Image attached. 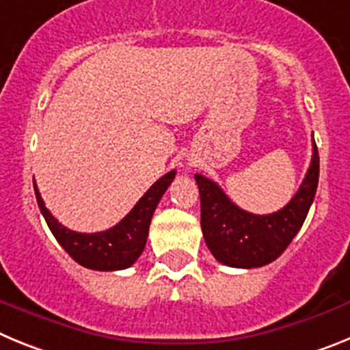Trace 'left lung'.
<instances>
[{
  "label": "left lung",
  "mask_w": 350,
  "mask_h": 350,
  "mask_svg": "<svg viewBox=\"0 0 350 350\" xmlns=\"http://www.w3.org/2000/svg\"><path fill=\"white\" fill-rule=\"evenodd\" d=\"M308 172L284 208L256 215L234 205L224 191L200 173L194 175L202 202L203 238L213 258L233 268H259L275 261L303 226L319 182V152L312 145Z\"/></svg>",
  "instance_id": "left-lung-1"
}]
</instances>
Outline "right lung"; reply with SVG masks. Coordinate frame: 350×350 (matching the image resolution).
I'll use <instances>...</instances> for the list:
<instances>
[{
	"instance_id": "right-lung-1",
	"label": "right lung",
	"mask_w": 350,
	"mask_h": 350,
	"mask_svg": "<svg viewBox=\"0 0 350 350\" xmlns=\"http://www.w3.org/2000/svg\"><path fill=\"white\" fill-rule=\"evenodd\" d=\"M175 170L168 172L159 178L150 189L140 198V202L133 206L131 212L126 215L119 224L100 233H79L68 230L57 219L49 212L38 193L35 184L36 202L40 212L49 224V230L79 265L98 271H116L129 268L140 258L145 249L148 237V226L154 215L157 203L163 198L168 185L175 178Z\"/></svg>"
}]
</instances>
